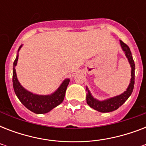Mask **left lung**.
Returning a JSON list of instances; mask_svg holds the SVG:
<instances>
[{"label": "left lung", "mask_w": 146, "mask_h": 146, "mask_svg": "<svg viewBox=\"0 0 146 146\" xmlns=\"http://www.w3.org/2000/svg\"><path fill=\"white\" fill-rule=\"evenodd\" d=\"M120 42L123 50L125 52V54L127 56L132 68L131 80H130V83L127 88V91H125L123 93L120 95V96L111 98H109V99L105 100V101L100 102V101L95 99L92 96L89 91L86 88V91H88V95L86 96L87 104H89L91 108H92L96 111H99V112H102V113L111 112V111H115L117 108H119L128 99V98L131 96L133 90L134 83H135V64H134V60L133 59V57H132L131 51H130L129 46L127 44H125L124 42H122L121 40Z\"/></svg>", "instance_id": "obj_1"}]
</instances>
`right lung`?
<instances>
[{
	"instance_id": "obj_1",
	"label": "right lung",
	"mask_w": 146,
	"mask_h": 146,
	"mask_svg": "<svg viewBox=\"0 0 146 146\" xmlns=\"http://www.w3.org/2000/svg\"><path fill=\"white\" fill-rule=\"evenodd\" d=\"M22 46V45H21ZM21 46L18 49L19 50ZM18 55L13 62V86L17 96L21 103L29 111L35 113H45L51 111L54 108L61 104L64 101L65 92L68 86L70 80H64L59 89L50 96H38L26 91L18 82L15 66L17 64Z\"/></svg>"
}]
</instances>
